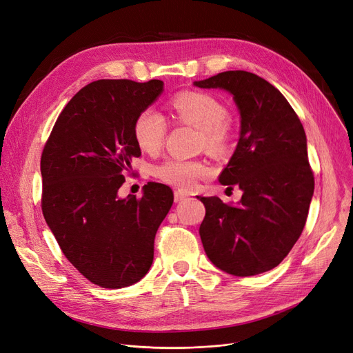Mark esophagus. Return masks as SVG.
I'll use <instances>...</instances> for the list:
<instances>
[{
    "label": "esophagus",
    "instance_id": "obj_1",
    "mask_svg": "<svg viewBox=\"0 0 353 353\" xmlns=\"http://www.w3.org/2000/svg\"><path fill=\"white\" fill-rule=\"evenodd\" d=\"M189 196H188V193H184V192H181V190H176L174 192V201L176 203H179V201H181V200H184V199H188Z\"/></svg>",
    "mask_w": 353,
    "mask_h": 353
}]
</instances>
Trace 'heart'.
I'll use <instances>...</instances> for the list:
<instances>
[{
  "mask_svg": "<svg viewBox=\"0 0 353 353\" xmlns=\"http://www.w3.org/2000/svg\"><path fill=\"white\" fill-rule=\"evenodd\" d=\"M174 117L183 124L200 130V143L212 154H223L229 150L233 130L228 120L226 105L216 97L200 91H186L173 99ZM133 134L137 145L145 153H157L167 134L165 119L156 110L145 108L136 117ZM210 169L199 160L172 157L159 164L154 174L161 181L174 188L190 190L209 176Z\"/></svg>",
  "mask_w": 353,
  "mask_h": 353,
  "instance_id": "1",
  "label": "heart"
}]
</instances>
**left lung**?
I'll use <instances>...</instances> for the list:
<instances>
[{"instance_id":"8db88e82","label":"left lung","mask_w":353,"mask_h":353,"mask_svg":"<svg viewBox=\"0 0 353 353\" xmlns=\"http://www.w3.org/2000/svg\"><path fill=\"white\" fill-rule=\"evenodd\" d=\"M223 88L240 113V139L219 181L243 192L239 205L199 197L206 208L199 233L212 263L254 276L279 265L301 237L313 196L303 125L282 92L249 71L194 81Z\"/></svg>"}]
</instances>
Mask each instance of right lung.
<instances>
[{
    "label": "right lung",
    "instance_id": "right-lung-1",
    "mask_svg": "<svg viewBox=\"0 0 353 353\" xmlns=\"http://www.w3.org/2000/svg\"><path fill=\"white\" fill-rule=\"evenodd\" d=\"M163 91L161 80H97L55 121L41 154V209L70 263L101 288L139 282L150 269L154 237L173 192L147 183L141 199L117 192L141 154L136 117Z\"/></svg>",
    "mask_w": 353,
    "mask_h": 353
}]
</instances>
